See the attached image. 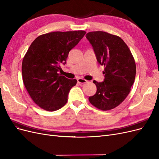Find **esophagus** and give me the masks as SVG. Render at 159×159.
<instances>
[{"label": "esophagus", "instance_id": "34e87169", "mask_svg": "<svg viewBox=\"0 0 159 159\" xmlns=\"http://www.w3.org/2000/svg\"><path fill=\"white\" fill-rule=\"evenodd\" d=\"M77 80H78V82L79 84H85V83L88 82L87 80H85L83 79V78H78Z\"/></svg>", "mask_w": 159, "mask_h": 159}]
</instances>
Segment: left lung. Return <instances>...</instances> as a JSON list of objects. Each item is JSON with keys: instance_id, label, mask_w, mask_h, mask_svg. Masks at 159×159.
<instances>
[{"instance_id": "8db88e82", "label": "left lung", "mask_w": 159, "mask_h": 159, "mask_svg": "<svg viewBox=\"0 0 159 159\" xmlns=\"http://www.w3.org/2000/svg\"><path fill=\"white\" fill-rule=\"evenodd\" d=\"M85 36L99 64L104 66L105 74L103 82L93 81L97 91L89 101L99 109H112L121 104L131 91L135 79V61L120 37L103 31L88 32Z\"/></svg>"}]
</instances>
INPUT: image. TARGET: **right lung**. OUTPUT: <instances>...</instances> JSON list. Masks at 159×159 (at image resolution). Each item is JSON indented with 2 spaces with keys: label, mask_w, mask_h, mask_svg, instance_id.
I'll return each instance as SVG.
<instances>
[{
  "label": "right lung",
  "mask_w": 159,
  "mask_h": 159,
  "mask_svg": "<svg viewBox=\"0 0 159 159\" xmlns=\"http://www.w3.org/2000/svg\"><path fill=\"white\" fill-rule=\"evenodd\" d=\"M84 30L53 32L37 37L24 57L22 74L24 84L36 104L54 111L68 102L70 90L76 80L58 74L60 65L66 63L70 51L81 40Z\"/></svg>",
  "instance_id": "obj_1"
}]
</instances>
